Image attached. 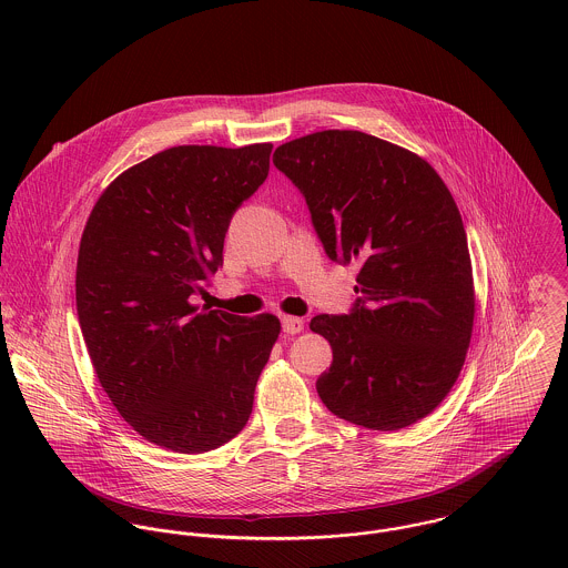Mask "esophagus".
I'll list each match as a JSON object with an SVG mask.
<instances>
[{"label": "esophagus", "instance_id": "obj_1", "mask_svg": "<svg viewBox=\"0 0 568 568\" xmlns=\"http://www.w3.org/2000/svg\"><path fill=\"white\" fill-rule=\"evenodd\" d=\"M282 329H284L286 334H297V332L304 329V322H302L300 317H288V315H284V317H282Z\"/></svg>", "mask_w": 568, "mask_h": 568}]
</instances>
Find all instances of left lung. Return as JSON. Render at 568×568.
<instances>
[{
	"label": "left lung",
	"instance_id": "1",
	"mask_svg": "<svg viewBox=\"0 0 568 568\" xmlns=\"http://www.w3.org/2000/svg\"><path fill=\"white\" fill-rule=\"evenodd\" d=\"M273 163L306 196L329 260L361 266L354 311L311 322L332 347L322 403L372 430L415 424L457 383L477 311L450 190L419 155L361 131L291 140Z\"/></svg>",
	"mask_w": 568,
	"mask_h": 568
}]
</instances>
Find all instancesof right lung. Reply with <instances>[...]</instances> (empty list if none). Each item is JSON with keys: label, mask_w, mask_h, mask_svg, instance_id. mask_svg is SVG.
Masks as SVG:
<instances>
[{"label": "right lung", "mask_w": 568, "mask_h": 568, "mask_svg": "<svg viewBox=\"0 0 568 568\" xmlns=\"http://www.w3.org/2000/svg\"><path fill=\"white\" fill-rule=\"evenodd\" d=\"M273 144L172 146L95 201L77 262V311L95 376L151 444L207 453L236 437L280 320L192 304L223 266L234 212L268 174Z\"/></svg>", "instance_id": "add662e5"}]
</instances>
